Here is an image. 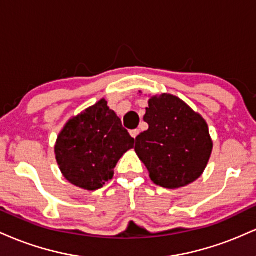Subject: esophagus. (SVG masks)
I'll return each instance as SVG.
<instances>
[{
	"mask_svg": "<svg viewBox=\"0 0 256 256\" xmlns=\"http://www.w3.org/2000/svg\"><path fill=\"white\" fill-rule=\"evenodd\" d=\"M138 134H140V131H138V130H131L130 131V134H131L132 138H136L138 136Z\"/></svg>",
	"mask_w": 256,
	"mask_h": 256,
	"instance_id": "34e87169",
	"label": "esophagus"
}]
</instances>
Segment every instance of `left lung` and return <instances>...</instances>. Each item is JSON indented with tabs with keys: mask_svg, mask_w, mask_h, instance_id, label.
Masks as SVG:
<instances>
[{
	"mask_svg": "<svg viewBox=\"0 0 256 256\" xmlns=\"http://www.w3.org/2000/svg\"><path fill=\"white\" fill-rule=\"evenodd\" d=\"M143 119L149 128L136 137L134 152L152 183L178 189L201 177L213 150L201 114L177 96L161 94L149 98Z\"/></svg>",
	"mask_w": 256,
	"mask_h": 256,
	"instance_id": "obj_1",
	"label": "left lung"
}]
</instances>
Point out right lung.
Here are the masks:
<instances>
[{"instance_id": "obj_1", "label": "right lung", "mask_w": 256, "mask_h": 256, "mask_svg": "<svg viewBox=\"0 0 256 256\" xmlns=\"http://www.w3.org/2000/svg\"><path fill=\"white\" fill-rule=\"evenodd\" d=\"M134 140L104 98L72 116L58 134L54 152L70 183L94 192L114 176V167Z\"/></svg>"}]
</instances>
